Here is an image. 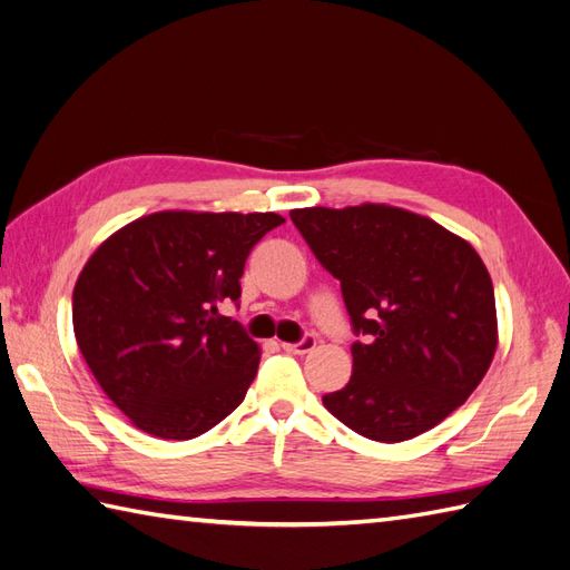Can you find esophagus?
I'll return each instance as SVG.
<instances>
[{
	"label": "esophagus",
	"instance_id": "esophagus-1",
	"mask_svg": "<svg viewBox=\"0 0 570 570\" xmlns=\"http://www.w3.org/2000/svg\"><path fill=\"white\" fill-rule=\"evenodd\" d=\"M283 348L287 353H293V355H307V353H312L316 348V336H309V333H307V336H304L297 343H283Z\"/></svg>",
	"mask_w": 570,
	"mask_h": 570
}]
</instances>
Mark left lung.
I'll use <instances>...</instances> for the list:
<instances>
[{
    "instance_id": "1",
    "label": "left lung",
    "mask_w": 570,
    "mask_h": 570,
    "mask_svg": "<svg viewBox=\"0 0 570 570\" xmlns=\"http://www.w3.org/2000/svg\"><path fill=\"white\" fill-rule=\"evenodd\" d=\"M341 281L355 341L351 382L324 406L357 435L411 440L460 409L498 345L491 275L474 246L401 207L293 210Z\"/></svg>"
}]
</instances>
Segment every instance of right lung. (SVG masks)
Returning <instances> with one entry per match:
<instances>
[{"label":"right lung","mask_w":570,"mask_h":570,"mask_svg":"<svg viewBox=\"0 0 570 570\" xmlns=\"http://www.w3.org/2000/svg\"><path fill=\"white\" fill-rule=\"evenodd\" d=\"M275 213L166 210L108 237L79 273L72 324L108 399L161 440H190L237 409L261 351L217 312L239 302L244 263Z\"/></svg>","instance_id":"right-lung-1"}]
</instances>
